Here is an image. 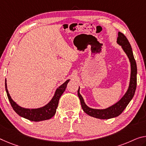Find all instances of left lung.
Returning a JSON list of instances; mask_svg holds the SVG:
<instances>
[{"label": "left lung", "instance_id": "8db88e82", "mask_svg": "<svg viewBox=\"0 0 146 146\" xmlns=\"http://www.w3.org/2000/svg\"><path fill=\"white\" fill-rule=\"evenodd\" d=\"M117 44L121 46V48L125 53V54L127 55L128 59L129 60L130 64H131V76H130L129 87H128L125 95L115 104L104 109H95L89 107L86 104L84 98L80 93V88L79 87L78 91V95L80 100L83 110L86 112L87 115H90L91 117L100 119H108L117 117L122 113L125 108L129 104V103L131 102L134 95V93H135L136 80H137L136 79L137 66H136V62L134 59L131 46L126 36L120 32L118 33Z\"/></svg>", "mask_w": 146, "mask_h": 146}]
</instances>
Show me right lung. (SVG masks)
<instances>
[{"instance_id": "obj_1", "label": "right lung", "mask_w": 146, "mask_h": 146, "mask_svg": "<svg viewBox=\"0 0 146 146\" xmlns=\"http://www.w3.org/2000/svg\"><path fill=\"white\" fill-rule=\"evenodd\" d=\"M70 80H67L61 86L57 87L55 91L54 95L48 104L38 108H25L17 104L10 95L7 89L6 79L5 80V88L11 106L13 108V110L19 116L33 121H41L50 119L53 116H54L59 104V98L65 91L67 84L70 82Z\"/></svg>"}]
</instances>
